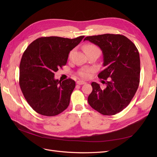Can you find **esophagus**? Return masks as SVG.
Instances as JSON below:
<instances>
[{
    "mask_svg": "<svg viewBox=\"0 0 157 157\" xmlns=\"http://www.w3.org/2000/svg\"><path fill=\"white\" fill-rule=\"evenodd\" d=\"M76 83H77L78 85H84V84H85V83H86V82H85V81H80V80H79V81H78L76 82Z\"/></svg>",
    "mask_w": 157,
    "mask_h": 157,
    "instance_id": "1",
    "label": "esophagus"
}]
</instances>
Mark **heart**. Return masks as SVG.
<instances>
[{
	"mask_svg": "<svg viewBox=\"0 0 157 157\" xmlns=\"http://www.w3.org/2000/svg\"><path fill=\"white\" fill-rule=\"evenodd\" d=\"M83 49L85 53H88L90 52L97 51L100 52V49L98 48L97 46L94 44H86L84 46ZM92 71V69H86L79 71L78 72V75L83 79H87L90 77V73Z\"/></svg>",
	"mask_w": 157,
	"mask_h": 157,
	"instance_id": "b5f03b06",
	"label": "heart"
}]
</instances>
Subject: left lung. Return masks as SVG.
Segmentation results:
<instances>
[{
    "label": "left lung",
    "instance_id": "1",
    "mask_svg": "<svg viewBox=\"0 0 157 157\" xmlns=\"http://www.w3.org/2000/svg\"><path fill=\"white\" fill-rule=\"evenodd\" d=\"M100 47L103 53L102 70L98 77L108 81L101 88L92 82V92L88 102L93 109L103 115H114L130 104L139 87L140 57L136 45L120 34H105L86 37Z\"/></svg>",
    "mask_w": 157,
    "mask_h": 157
}]
</instances>
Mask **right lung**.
<instances>
[{
  "mask_svg": "<svg viewBox=\"0 0 157 157\" xmlns=\"http://www.w3.org/2000/svg\"><path fill=\"white\" fill-rule=\"evenodd\" d=\"M84 37H39L24 52L19 84L25 98L37 113L54 117L67 108L75 81L71 78L55 79L54 73L66 65L70 52Z\"/></svg>",
  "mask_w": 157,
  "mask_h": 157,
  "instance_id": "right-lung-1",
  "label": "right lung"
}]
</instances>
